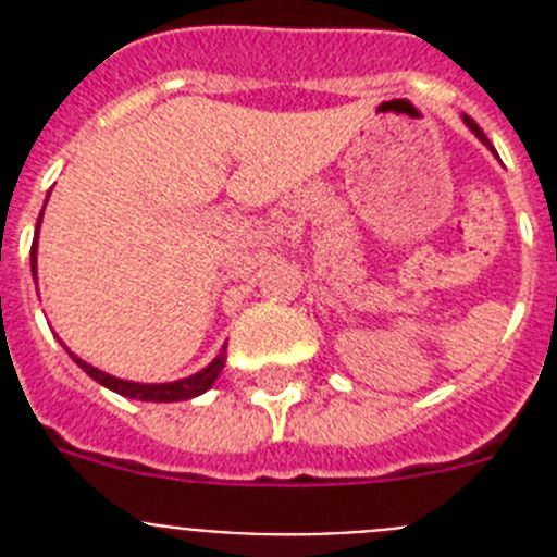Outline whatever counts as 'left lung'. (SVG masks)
I'll use <instances>...</instances> for the list:
<instances>
[{"mask_svg": "<svg viewBox=\"0 0 557 557\" xmlns=\"http://www.w3.org/2000/svg\"><path fill=\"white\" fill-rule=\"evenodd\" d=\"M462 122H466V127H469V131H471V133H474L476 139H480V141H482V145H485V147H491L488 136H485V133H482V131H480V125H476V122H474V120H471V116H462ZM491 150H494V147H491Z\"/></svg>", "mask_w": 557, "mask_h": 557, "instance_id": "1", "label": "left lung"}]
</instances>
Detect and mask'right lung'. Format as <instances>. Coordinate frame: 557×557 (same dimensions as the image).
<instances>
[{
  "label": "right lung",
  "mask_w": 557,
  "mask_h": 557,
  "mask_svg": "<svg viewBox=\"0 0 557 557\" xmlns=\"http://www.w3.org/2000/svg\"><path fill=\"white\" fill-rule=\"evenodd\" d=\"M47 206V203H44ZM44 214V211H41ZM38 228H41V218H38V225H36V239H33V250H29V268H33V278H36L38 273ZM38 282V278H36ZM69 351V348H66ZM69 357L75 359L77 366L83 368V371L88 373V376L95 379V382H100L102 387H108V391L120 393V396H127V398H139V401H186V398H195L200 396V393L209 391L211 385H214V379L220 376V371H223L225 366V346L220 348V354L214 359H211L209 366L203 368V371L191 373V376L186 379H178V382H161V385H145V382H127V379H116L111 376V373L100 371V368L88 366L86 359L77 357L75 351H69Z\"/></svg>",
  "instance_id": "add662e5"
}]
</instances>
